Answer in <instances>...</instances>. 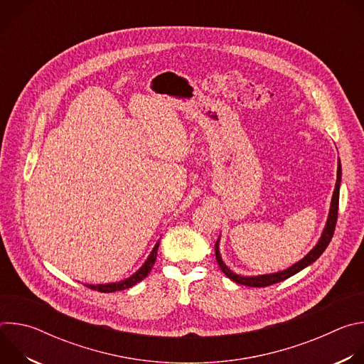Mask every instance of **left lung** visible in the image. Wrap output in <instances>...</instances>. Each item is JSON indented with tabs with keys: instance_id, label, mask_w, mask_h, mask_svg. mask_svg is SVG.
Wrapping results in <instances>:
<instances>
[{
	"instance_id": "8db88e82",
	"label": "left lung",
	"mask_w": 364,
	"mask_h": 364,
	"mask_svg": "<svg viewBox=\"0 0 364 364\" xmlns=\"http://www.w3.org/2000/svg\"><path fill=\"white\" fill-rule=\"evenodd\" d=\"M340 183H341V164L338 160L337 164V183H336V188L333 193V198H331V205H330V213H328V219H327V225L324 228V232L318 240V243L314 246L313 250H309V253H306V256H304L299 262H296L295 265H292L291 268L281 271V272H275V274H269V275H259V277H240L236 275L235 272H232L225 262L222 261V256L219 252V240L215 245V252H216V261L222 269V272L232 279L236 284L240 285H246V287H255V288H262V287H269L274 285L277 282H282L285 279H288L289 277L295 275L296 272L302 271L304 268H306L308 265H311L313 262H316L317 259L321 256V253L326 250V247L328 246V243L331 242V237L334 235V229H336V223H337V215H338V198H340Z\"/></svg>"
}]
</instances>
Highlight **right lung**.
<instances>
[{"mask_svg":"<svg viewBox=\"0 0 364 364\" xmlns=\"http://www.w3.org/2000/svg\"><path fill=\"white\" fill-rule=\"evenodd\" d=\"M159 245L160 242H157V245H155V247L152 249L151 255L148 256V259L145 261V264L129 278L121 281V282H112V284H105V285H86L89 287L90 289H95V291H99V292H115V291H122V289H127V288H131L134 287L135 284H138L139 281H142L151 271V268L154 267V262L155 259H157V250H159Z\"/></svg>","mask_w":364,"mask_h":364,"instance_id":"1","label":"right lung"}]
</instances>
